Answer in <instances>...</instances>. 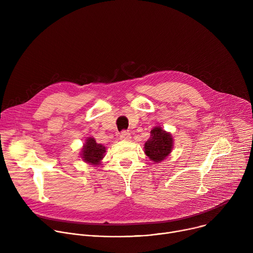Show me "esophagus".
<instances>
[{
  "label": "esophagus",
  "mask_w": 253,
  "mask_h": 253,
  "mask_svg": "<svg viewBox=\"0 0 253 253\" xmlns=\"http://www.w3.org/2000/svg\"><path fill=\"white\" fill-rule=\"evenodd\" d=\"M131 139V134L127 131H123L120 134V140H124V141H129Z\"/></svg>",
  "instance_id": "1"
}]
</instances>
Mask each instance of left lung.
Listing matches in <instances>:
<instances>
[{"label":"left lung","mask_w":253,"mask_h":253,"mask_svg":"<svg viewBox=\"0 0 253 253\" xmlns=\"http://www.w3.org/2000/svg\"><path fill=\"white\" fill-rule=\"evenodd\" d=\"M173 136L160 126H155L150 132V138L144 144V152L154 163L165 160L173 150Z\"/></svg>","instance_id":"left-lung-1"}]
</instances>
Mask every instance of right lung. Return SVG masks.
I'll use <instances>...</instances> for the list:
<instances>
[{"instance_id":"add662e5","label":"right lung","mask_w":253,"mask_h":253,"mask_svg":"<svg viewBox=\"0 0 253 253\" xmlns=\"http://www.w3.org/2000/svg\"><path fill=\"white\" fill-rule=\"evenodd\" d=\"M106 147L102 144L97 143L95 138L87 137L86 142L83 144V147L80 152L81 159L89 165L98 166L102 163V159L105 156Z\"/></svg>"}]
</instances>
